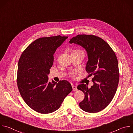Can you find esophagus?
Wrapping results in <instances>:
<instances>
[{"label": "esophagus", "instance_id": "1", "mask_svg": "<svg viewBox=\"0 0 133 133\" xmlns=\"http://www.w3.org/2000/svg\"><path fill=\"white\" fill-rule=\"evenodd\" d=\"M72 90L73 91H77V86H76L75 85H72Z\"/></svg>", "mask_w": 133, "mask_h": 133}]
</instances>
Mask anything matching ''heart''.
<instances>
[{"label":"heart","instance_id":"heart-1","mask_svg":"<svg viewBox=\"0 0 133 133\" xmlns=\"http://www.w3.org/2000/svg\"><path fill=\"white\" fill-rule=\"evenodd\" d=\"M81 51V50H74L73 51ZM71 75H73V74H71Z\"/></svg>","mask_w":133,"mask_h":133}]
</instances>
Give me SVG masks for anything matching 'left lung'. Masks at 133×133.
Listing matches in <instances>:
<instances>
[{"label": "left lung", "instance_id": "8db88e82", "mask_svg": "<svg viewBox=\"0 0 133 133\" xmlns=\"http://www.w3.org/2000/svg\"><path fill=\"white\" fill-rule=\"evenodd\" d=\"M69 43L80 45L86 50L88 61L86 70L89 75H94L91 88L84 84L77 86L85 94L79 106L88 112L100 111L109 105L117 90L119 77L117 57L105 41L94 35H78Z\"/></svg>", "mask_w": 133, "mask_h": 133}]
</instances>
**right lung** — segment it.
Here are the masks:
<instances>
[{
	"mask_svg": "<svg viewBox=\"0 0 133 133\" xmlns=\"http://www.w3.org/2000/svg\"><path fill=\"white\" fill-rule=\"evenodd\" d=\"M68 37L59 35L37 39L26 48L19 60V91L28 106L38 112L49 114L57 110L72 90L68 81L50 82L48 77L55 52Z\"/></svg>",
	"mask_w": 133,
	"mask_h": 133,
	"instance_id": "right-lung-1",
	"label": "right lung"
}]
</instances>
